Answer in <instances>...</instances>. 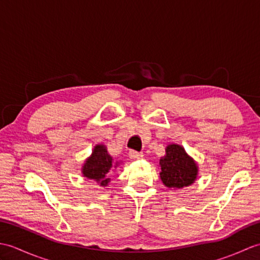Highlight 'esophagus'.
I'll use <instances>...</instances> for the list:
<instances>
[{
    "label": "esophagus",
    "mask_w": 260,
    "mask_h": 260,
    "mask_svg": "<svg viewBox=\"0 0 260 260\" xmlns=\"http://www.w3.org/2000/svg\"><path fill=\"white\" fill-rule=\"evenodd\" d=\"M128 156H129L132 159L142 158V157H143V153H142V152H136V151H129Z\"/></svg>",
    "instance_id": "1"
}]
</instances>
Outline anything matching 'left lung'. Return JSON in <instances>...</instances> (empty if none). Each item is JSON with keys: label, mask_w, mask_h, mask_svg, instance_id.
Wrapping results in <instances>:
<instances>
[{"label": "left lung", "mask_w": 260, "mask_h": 260, "mask_svg": "<svg viewBox=\"0 0 260 260\" xmlns=\"http://www.w3.org/2000/svg\"><path fill=\"white\" fill-rule=\"evenodd\" d=\"M159 176L163 184L172 189L191 185L198 175V165L181 145L169 144L159 159Z\"/></svg>", "instance_id": "8db88e82"}]
</instances>
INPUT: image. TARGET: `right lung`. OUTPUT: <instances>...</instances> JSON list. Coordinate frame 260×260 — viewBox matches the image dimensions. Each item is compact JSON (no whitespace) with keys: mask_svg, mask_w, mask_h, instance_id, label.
<instances>
[{"mask_svg":"<svg viewBox=\"0 0 260 260\" xmlns=\"http://www.w3.org/2000/svg\"><path fill=\"white\" fill-rule=\"evenodd\" d=\"M117 163L113 162V157L107 152V147L103 144H97L93 147L91 155L86 159L82 165V175L85 178L96 181L102 186H106L110 181L109 174Z\"/></svg>","mask_w":260,"mask_h":260,"instance_id":"obj_1","label":"right lung"}]
</instances>
